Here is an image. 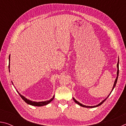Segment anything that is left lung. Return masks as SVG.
Returning <instances> with one entry per match:
<instances>
[{
    "label": "left lung",
    "instance_id": "obj_1",
    "mask_svg": "<svg viewBox=\"0 0 126 126\" xmlns=\"http://www.w3.org/2000/svg\"><path fill=\"white\" fill-rule=\"evenodd\" d=\"M117 77L116 78V80H115L114 81V84H113V88H112V91L110 92V93L109 95H108V97L106 98V99H104L103 101H102L101 103H99L98 104H97V105L96 106H85V105H83V104H81L80 103H79V102H78L77 101H76V99H75V98H74L73 97V99L74 100V101L76 102V103H77L78 104H79V105L82 106V107H86V108H94V107H97L99 106L100 105H101V104L103 103V102L106 101V100L107 99V98L110 96V93H111V92H112V91L113 90V89L114 88L115 86H116V83H117V79H118V74H119V58H118V63H117Z\"/></svg>",
    "mask_w": 126,
    "mask_h": 126
}]
</instances>
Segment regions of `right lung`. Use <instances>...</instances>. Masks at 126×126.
<instances>
[{
    "instance_id": "right-lung-1",
    "label": "right lung",
    "mask_w": 126,
    "mask_h": 126,
    "mask_svg": "<svg viewBox=\"0 0 126 126\" xmlns=\"http://www.w3.org/2000/svg\"><path fill=\"white\" fill-rule=\"evenodd\" d=\"M10 55L9 57V72H10ZM12 84H13V82H12ZM14 86V85H13ZM17 92L19 94L20 96L21 97V98L24 100V101L26 102V103L27 104H30V105H32V106H38V107H41V106H45V105H47V104H48L50 103V102H52L53 99H54V95H53V97L51 98L49 100H48V101H42V102H34V101H31V100H29L28 99H27L25 98L24 96H23V95H22L21 94H20L19 93V92L16 90Z\"/></svg>"
}]
</instances>
